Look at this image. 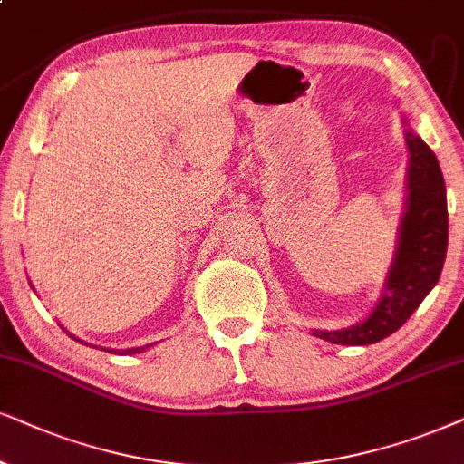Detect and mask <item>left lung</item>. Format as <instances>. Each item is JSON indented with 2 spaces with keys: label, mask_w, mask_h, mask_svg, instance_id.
Listing matches in <instances>:
<instances>
[{
  "label": "left lung",
  "mask_w": 464,
  "mask_h": 464,
  "mask_svg": "<svg viewBox=\"0 0 464 464\" xmlns=\"http://www.w3.org/2000/svg\"><path fill=\"white\" fill-rule=\"evenodd\" d=\"M409 148L407 203L398 228L396 256L385 280L383 295L368 319L347 330H314L316 338L334 344H374L407 324L441 276L448 252V198L435 151L404 130Z\"/></svg>",
  "instance_id": "left-lung-1"
}]
</instances>
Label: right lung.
I'll list each match as a JSON object with an SVG mask.
<instances>
[{"instance_id":"add662e5","label":"right lung","mask_w":464,"mask_h":464,"mask_svg":"<svg viewBox=\"0 0 464 464\" xmlns=\"http://www.w3.org/2000/svg\"><path fill=\"white\" fill-rule=\"evenodd\" d=\"M66 334H68V332H66ZM68 336H70V338H74L72 334H68ZM74 340H79V338H74ZM79 343H83V340H79ZM145 349H150V344H148V347H137V349H126V351H113V353H124V355H132V353H143ZM109 351H111V349H109Z\"/></svg>"}]
</instances>
